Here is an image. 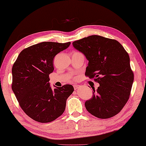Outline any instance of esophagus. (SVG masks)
Segmentation results:
<instances>
[{
  "label": "esophagus",
  "instance_id": "obj_1",
  "mask_svg": "<svg viewBox=\"0 0 146 146\" xmlns=\"http://www.w3.org/2000/svg\"><path fill=\"white\" fill-rule=\"evenodd\" d=\"M80 86L79 85H74V90H77L78 88H80Z\"/></svg>",
  "mask_w": 146,
  "mask_h": 146
}]
</instances>
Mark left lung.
<instances>
[{
  "label": "left lung",
  "mask_w": 146,
  "mask_h": 146,
  "mask_svg": "<svg viewBox=\"0 0 146 146\" xmlns=\"http://www.w3.org/2000/svg\"><path fill=\"white\" fill-rule=\"evenodd\" d=\"M89 61L85 76L100 86L85 103L89 113L98 118H111L127 102L134 81L129 54L116 40L90 35L72 42Z\"/></svg>",
  "instance_id": "1"
}]
</instances>
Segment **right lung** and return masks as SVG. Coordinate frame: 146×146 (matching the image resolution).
<instances>
[{
	"mask_svg": "<svg viewBox=\"0 0 146 146\" xmlns=\"http://www.w3.org/2000/svg\"><path fill=\"white\" fill-rule=\"evenodd\" d=\"M70 44L42 42L32 45L21 51L13 64L11 89L21 109L33 120L50 122L64 111L73 86L52 89L49 74L54 70V57Z\"/></svg>",
	"mask_w": 146,
	"mask_h": 146,
	"instance_id": "right-lung-1",
	"label": "right lung"
}]
</instances>
